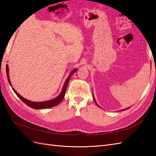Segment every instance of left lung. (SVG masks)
<instances>
[{
    "mask_svg": "<svg viewBox=\"0 0 156 156\" xmlns=\"http://www.w3.org/2000/svg\"><path fill=\"white\" fill-rule=\"evenodd\" d=\"M94 101H95V103H96V105H97L98 106H99V105H98V103H96V100H95V99H94ZM126 108V109H124V110H126V109H128V108ZM122 111H124V110H122Z\"/></svg>",
    "mask_w": 156,
    "mask_h": 156,
    "instance_id": "left-lung-1",
    "label": "left lung"
}]
</instances>
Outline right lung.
<instances>
[{"label":"right lung","instance_id":"1","mask_svg":"<svg viewBox=\"0 0 156 156\" xmlns=\"http://www.w3.org/2000/svg\"><path fill=\"white\" fill-rule=\"evenodd\" d=\"M8 65H6V74H7V77H8V81H9V83L10 84V85H12L11 83H10V77H9V75H8ZM77 71V69H74L73 70L72 72H71V73L69 74V75L68 76V79H66V81L64 84V87H63V88H62V92H61V93L60 94V95L56 97L55 99H53V100H49V101H44V102H33V101H29V100H26V99H25L24 98H23L22 96H21L20 94H19L15 90H14L13 88V90L14 91V92H15L16 94V95L18 96V98H20V99L21 100H22V101L24 102L25 104H27L28 106H29L31 108H35V109H39V108H51V107H53L54 106H56L58 104H59V103L62 101L63 98L65 96V93H66V88H67V87H68V83H69V81L70 79V77L72 75Z\"/></svg>","mask_w":156,"mask_h":156}]
</instances>
